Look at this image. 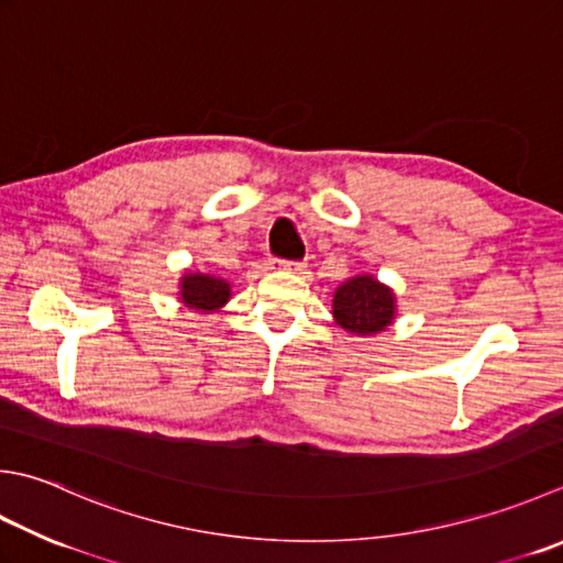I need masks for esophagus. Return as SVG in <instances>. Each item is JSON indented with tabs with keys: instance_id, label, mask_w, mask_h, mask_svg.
I'll return each mask as SVG.
<instances>
[{
	"instance_id": "34e87169",
	"label": "esophagus",
	"mask_w": 563,
	"mask_h": 563,
	"mask_svg": "<svg viewBox=\"0 0 563 563\" xmlns=\"http://www.w3.org/2000/svg\"><path fill=\"white\" fill-rule=\"evenodd\" d=\"M278 266H280L283 271H292V273L305 271V263H302V261H285V258H278Z\"/></svg>"
}]
</instances>
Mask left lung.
<instances>
[{
  "label": "left lung",
  "mask_w": 563,
  "mask_h": 563,
  "mask_svg": "<svg viewBox=\"0 0 563 563\" xmlns=\"http://www.w3.org/2000/svg\"><path fill=\"white\" fill-rule=\"evenodd\" d=\"M393 292L371 275L351 278L334 292V317L346 332L361 336L378 334L393 322Z\"/></svg>",
  "instance_id": "8db88e82"
}]
</instances>
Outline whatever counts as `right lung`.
I'll return each mask as SVG.
<instances>
[{"label":"right lung","mask_w":563,"mask_h":563,"mask_svg":"<svg viewBox=\"0 0 563 563\" xmlns=\"http://www.w3.org/2000/svg\"><path fill=\"white\" fill-rule=\"evenodd\" d=\"M180 288L183 302L197 312H212L229 300V283L222 278H212V275L187 273Z\"/></svg>","instance_id":"add662e5"}]
</instances>
